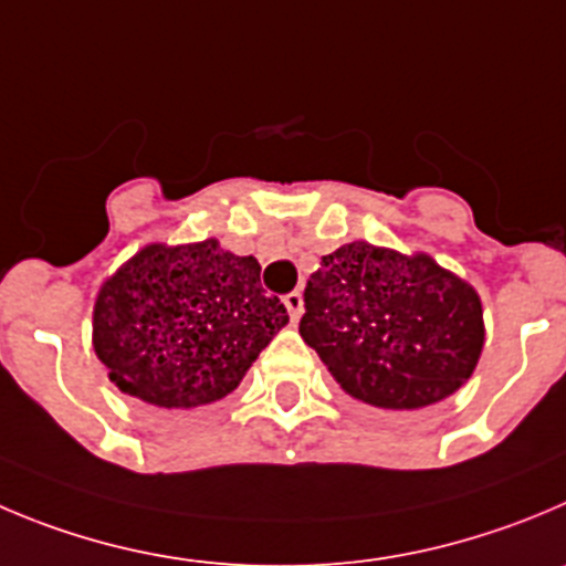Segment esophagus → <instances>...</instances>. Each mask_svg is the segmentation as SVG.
<instances>
[{
    "label": "esophagus",
    "mask_w": 566,
    "mask_h": 566,
    "mask_svg": "<svg viewBox=\"0 0 566 566\" xmlns=\"http://www.w3.org/2000/svg\"><path fill=\"white\" fill-rule=\"evenodd\" d=\"M284 307H287L290 321H298L301 318V313H304V298H301L298 290H293V293L284 295Z\"/></svg>",
    "instance_id": "34e87169"
}]
</instances>
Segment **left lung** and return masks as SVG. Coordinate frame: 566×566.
<instances>
[{
  "label": "left lung",
  "mask_w": 566,
  "mask_h": 566,
  "mask_svg": "<svg viewBox=\"0 0 566 566\" xmlns=\"http://www.w3.org/2000/svg\"><path fill=\"white\" fill-rule=\"evenodd\" d=\"M298 332L348 396L416 410L472 377L483 310L467 282L424 253L348 242L310 276Z\"/></svg>",
  "instance_id": "1"
}]
</instances>
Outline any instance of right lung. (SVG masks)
Segmentation results:
<instances>
[{
  "mask_svg": "<svg viewBox=\"0 0 566 566\" xmlns=\"http://www.w3.org/2000/svg\"><path fill=\"white\" fill-rule=\"evenodd\" d=\"M259 273L218 240L136 253L94 304V352L111 382L164 410L229 396L290 321Z\"/></svg>",
  "mask_w": 566,
  "mask_h": 566,
  "instance_id": "add662e5",
  "label": "right lung"
}]
</instances>
